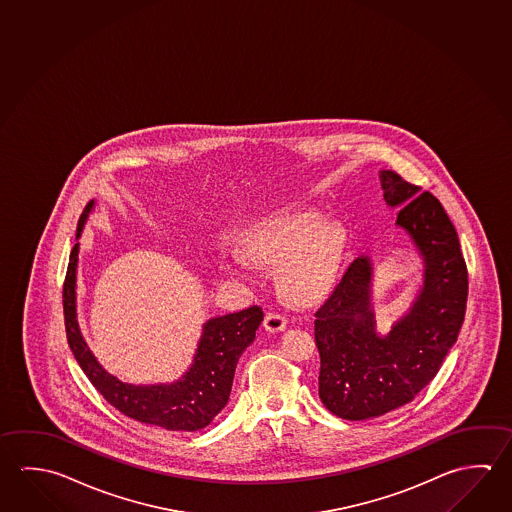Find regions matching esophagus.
<instances>
[{
    "mask_svg": "<svg viewBox=\"0 0 512 512\" xmlns=\"http://www.w3.org/2000/svg\"><path fill=\"white\" fill-rule=\"evenodd\" d=\"M287 320L286 316L278 313H268L264 318V327L269 332H280L286 329Z\"/></svg>",
    "mask_w": 512,
    "mask_h": 512,
    "instance_id": "obj_1",
    "label": "esophagus"
}]
</instances>
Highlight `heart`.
I'll use <instances>...</instances> for the list:
<instances>
[{"label":"heart","mask_w":512,"mask_h":512,"mask_svg":"<svg viewBox=\"0 0 512 512\" xmlns=\"http://www.w3.org/2000/svg\"><path fill=\"white\" fill-rule=\"evenodd\" d=\"M244 248L253 259L278 266V284L287 298L311 305L331 295L338 284L347 253V235L341 226L323 221L318 212L293 210L253 226L244 235ZM247 256L228 253L226 269L248 273L252 260Z\"/></svg>","instance_id":"b5f03b06"}]
</instances>
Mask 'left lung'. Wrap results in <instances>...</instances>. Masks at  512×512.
Returning a JSON list of instances; mask_svg holds the SVG:
<instances>
[{"label": "left lung", "instance_id": "left-lung-1", "mask_svg": "<svg viewBox=\"0 0 512 512\" xmlns=\"http://www.w3.org/2000/svg\"><path fill=\"white\" fill-rule=\"evenodd\" d=\"M386 205L399 208L395 225L410 235L424 277L410 309L377 332L370 257H358L314 313L320 352L318 394L323 406L347 421L385 415L415 399L437 376L464 323L467 268L457 230L439 199L381 171Z\"/></svg>", "mask_w": 512, "mask_h": 512}]
</instances>
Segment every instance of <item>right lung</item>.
<instances>
[{
    "label": "right lung",
    "mask_w": 512,
    "mask_h": 512,
    "mask_svg": "<svg viewBox=\"0 0 512 512\" xmlns=\"http://www.w3.org/2000/svg\"><path fill=\"white\" fill-rule=\"evenodd\" d=\"M93 208L95 201L91 199L79 219L77 239L81 237L82 228ZM77 262L79 243L73 246L70 253V264L64 280V325L68 345L91 385L118 412L135 421L160 426L169 431H198L207 428L228 403L237 361L246 347L252 345L255 331L264 320L259 305L239 313L210 318L203 325V334L199 338L192 365L178 381L171 385H129L111 376L82 338L81 327L77 322L75 295Z\"/></svg>",
    "instance_id": "right-lung-1"
}]
</instances>
